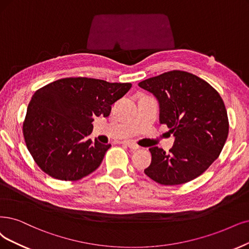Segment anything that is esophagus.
Segmentation results:
<instances>
[{
	"mask_svg": "<svg viewBox=\"0 0 249 249\" xmlns=\"http://www.w3.org/2000/svg\"><path fill=\"white\" fill-rule=\"evenodd\" d=\"M122 143L123 144H126L128 148H130L131 150H137L140 148L139 145H137L135 142H131V141H124V142H122Z\"/></svg>",
	"mask_w": 249,
	"mask_h": 249,
	"instance_id": "obj_1",
	"label": "esophagus"
}]
</instances>
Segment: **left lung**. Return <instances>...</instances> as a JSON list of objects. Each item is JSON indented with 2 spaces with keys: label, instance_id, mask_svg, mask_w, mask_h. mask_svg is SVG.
Here are the masks:
<instances>
[{
  "label": "left lung",
  "instance_id": "8db88e82",
  "mask_svg": "<svg viewBox=\"0 0 249 249\" xmlns=\"http://www.w3.org/2000/svg\"><path fill=\"white\" fill-rule=\"evenodd\" d=\"M157 98L159 120L174 136L166 153L158 146L144 173L165 186L181 185L201 176L222 152L229 133L227 109L218 92L201 78L170 71L139 83Z\"/></svg>",
  "mask_w": 249,
  "mask_h": 249
}]
</instances>
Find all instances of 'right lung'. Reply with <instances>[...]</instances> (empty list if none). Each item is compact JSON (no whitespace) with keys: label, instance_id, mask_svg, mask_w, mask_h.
<instances>
[{"label":"right lung","instance_id":"add662e5","mask_svg":"<svg viewBox=\"0 0 249 249\" xmlns=\"http://www.w3.org/2000/svg\"><path fill=\"white\" fill-rule=\"evenodd\" d=\"M131 86L78 77L36 90L27 107L22 132L38 166L60 180H78L96 170L110 144L88 139L92 122L95 117H107L112 105Z\"/></svg>","mask_w":249,"mask_h":249}]
</instances>
